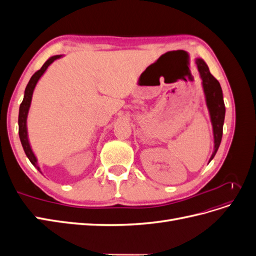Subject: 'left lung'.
Returning <instances> with one entry per match:
<instances>
[{
  "label": "left lung",
  "mask_w": 256,
  "mask_h": 256,
  "mask_svg": "<svg viewBox=\"0 0 256 256\" xmlns=\"http://www.w3.org/2000/svg\"><path fill=\"white\" fill-rule=\"evenodd\" d=\"M196 64L198 66V70L200 72V76L202 79V86L205 95V102L207 109L210 116V122L212 126L214 134V152L209 162H210L214 154L218 150L222 134H223V124L224 118H226V106L223 102V94L221 85L214 76L209 72L207 64L202 58H196Z\"/></svg>",
  "instance_id": "1"
}]
</instances>
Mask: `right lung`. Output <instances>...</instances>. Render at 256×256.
I'll return each instance as SVG.
<instances>
[{
  "label": "right lung",
  "mask_w": 256,
  "mask_h": 256,
  "mask_svg": "<svg viewBox=\"0 0 256 256\" xmlns=\"http://www.w3.org/2000/svg\"><path fill=\"white\" fill-rule=\"evenodd\" d=\"M63 56H51L46 63L42 65V67L40 69V70L36 72L33 76L32 78L30 79L26 90H24V97H23L22 100V104H20L19 108V118H18V125H19V138H20V141L22 144L23 150H24V152L26 154V157L28 158V160L30 161V164H32L38 171L40 172V168L38 166V162H37V158L34 154L33 150H32V147H30V141H28V127H26V120H28V110H30V102H32V97H33V92L35 90L36 84L42 78V76L44 74V72L47 70V68L53 63L54 60L62 58ZM42 173V172H40Z\"/></svg>",
  "instance_id": "1"
}]
</instances>
